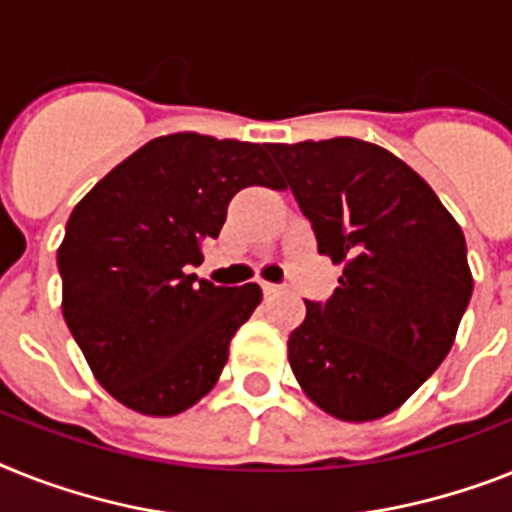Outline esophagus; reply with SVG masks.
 I'll use <instances>...</instances> for the list:
<instances>
[{"label":"esophagus","instance_id":"1","mask_svg":"<svg viewBox=\"0 0 512 512\" xmlns=\"http://www.w3.org/2000/svg\"><path fill=\"white\" fill-rule=\"evenodd\" d=\"M261 290H264L266 298H272V295H277L282 290L280 285H274V282H261Z\"/></svg>","mask_w":512,"mask_h":512}]
</instances>
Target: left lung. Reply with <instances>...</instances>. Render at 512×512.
<instances>
[{"label": "left lung", "instance_id": "left-lung-1", "mask_svg": "<svg viewBox=\"0 0 512 512\" xmlns=\"http://www.w3.org/2000/svg\"><path fill=\"white\" fill-rule=\"evenodd\" d=\"M285 188L342 264L327 303L306 301L287 361L306 398L361 424L398 411L453 348L474 274L466 238L426 180L358 138L266 143Z\"/></svg>", "mask_w": 512, "mask_h": 512}]
</instances>
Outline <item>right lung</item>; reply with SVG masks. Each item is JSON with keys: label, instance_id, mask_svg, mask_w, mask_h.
Returning a JSON list of instances; mask_svg holds the SVG:
<instances>
[{"label": "right lung", "instance_id": "1", "mask_svg": "<svg viewBox=\"0 0 512 512\" xmlns=\"http://www.w3.org/2000/svg\"><path fill=\"white\" fill-rule=\"evenodd\" d=\"M248 185L282 188L264 146L159 135L101 177L57 248L62 316L96 382L143 416H177L209 395L261 287L188 274Z\"/></svg>", "mask_w": 512, "mask_h": 512}]
</instances>
